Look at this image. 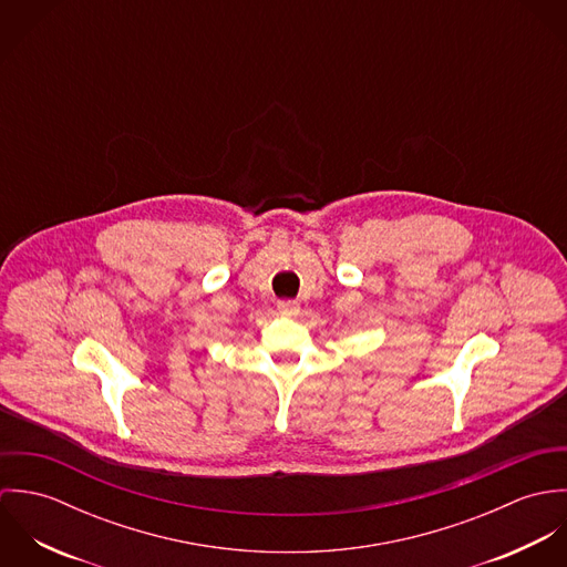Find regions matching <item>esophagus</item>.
I'll list each match as a JSON object with an SVG mask.
<instances>
[{
	"instance_id": "1",
	"label": "esophagus",
	"mask_w": 567,
	"mask_h": 567,
	"mask_svg": "<svg viewBox=\"0 0 567 567\" xmlns=\"http://www.w3.org/2000/svg\"><path fill=\"white\" fill-rule=\"evenodd\" d=\"M277 310H279V315H284V317H297V315L301 312V306H299L297 301H279V303H277Z\"/></svg>"
}]
</instances>
